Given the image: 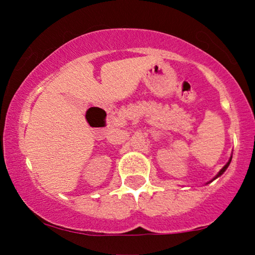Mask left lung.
Returning <instances> with one entry per match:
<instances>
[{"mask_svg":"<svg viewBox=\"0 0 255 255\" xmlns=\"http://www.w3.org/2000/svg\"><path fill=\"white\" fill-rule=\"evenodd\" d=\"M231 159H232V158H230V160H229V162H228V163H226V165H225L224 167H223V168L221 169V172H219V173L217 174V175H216V177H215V179H217V177H218V176H221V175H222V174L225 172V170H226V168H228V167H229V165H230V162H231ZM215 179H214V180H215ZM211 181H212V180H211ZM211 181H210V182H211Z\"/></svg>","mask_w":255,"mask_h":255,"instance_id":"obj_1","label":"left lung"}]
</instances>
